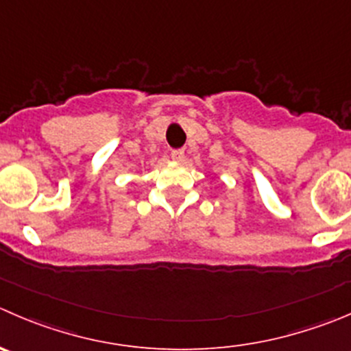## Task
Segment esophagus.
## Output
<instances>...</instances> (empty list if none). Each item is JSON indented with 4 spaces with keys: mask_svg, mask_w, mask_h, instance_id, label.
<instances>
[{
    "mask_svg": "<svg viewBox=\"0 0 351 351\" xmlns=\"http://www.w3.org/2000/svg\"><path fill=\"white\" fill-rule=\"evenodd\" d=\"M171 158L178 162L183 161V159H185V151H183V149H173Z\"/></svg>",
    "mask_w": 351,
    "mask_h": 351,
    "instance_id": "esophagus-1",
    "label": "esophagus"
}]
</instances>
